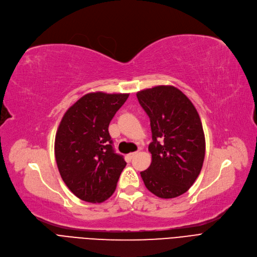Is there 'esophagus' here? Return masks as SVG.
I'll use <instances>...</instances> for the list:
<instances>
[{
    "label": "esophagus",
    "mask_w": 257,
    "mask_h": 257,
    "mask_svg": "<svg viewBox=\"0 0 257 257\" xmlns=\"http://www.w3.org/2000/svg\"><path fill=\"white\" fill-rule=\"evenodd\" d=\"M136 155H137V153H131V154L127 156V157L130 158V160H132V159H133V158H134Z\"/></svg>",
    "instance_id": "34e87169"
}]
</instances>
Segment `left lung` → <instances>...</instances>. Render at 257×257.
Returning <instances> with one entry per match:
<instances>
[{
	"mask_svg": "<svg viewBox=\"0 0 257 257\" xmlns=\"http://www.w3.org/2000/svg\"><path fill=\"white\" fill-rule=\"evenodd\" d=\"M150 119L152 164L140 172L145 187L160 198H175L197 179L205 155L202 123L192 101L174 86L137 93Z\"/></svg>",
	"mask_w": 257,
	"mask_h": 257,
	"instance_id": "1",
	"label": "left lung"
}]
</instances>
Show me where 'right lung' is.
Masks as SVG:
<instances>
[{"label":"right lung","instance_id":"right-lung-1","mask_svg":"<svg viewBox=\"0 0 257 257\" xmlns=\"http://www.w3.org/2000/svg\"><path fill=\"white\" fill-rule=\"evenodd\" d=\"M130 94H85L57 130L55 157L63 182L78 198L100 203L115 192L125 161L115 153L109 124Z\"/></svg>","mask_w":257,"mask_h":257}]
</instances>
